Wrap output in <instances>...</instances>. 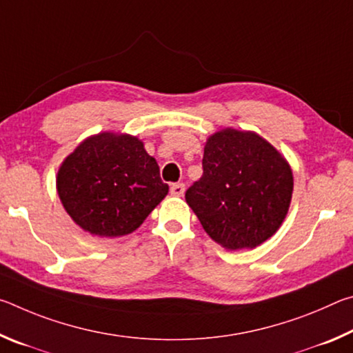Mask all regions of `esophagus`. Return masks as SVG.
<instances>
[{"label": "esophagus", "instance_id": "1", "mask_svg": "<svg viewBox=\"0 0 353 353\" xmlns=\"http://www.w3.org/2000/svg\"><path fill=\"white\" fill-rule=\"evenodd\" d=\"M170 191H171L172 196H177V198H179V196H183V193H185V185L181 183V182L172 183Z\"/></svg>", "mask_w": 353, "mask_h": 353}]
</instances>
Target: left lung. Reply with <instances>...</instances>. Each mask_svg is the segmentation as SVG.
<instances>
[{
	"label": "left lung",
	"instance_id": "obj_1",
	"mask_svg": "<svg viewBox=\"0 0 353 353\" xmlns=\"http://www.w3.org/2000/svg\"><path fill=\"white\" fill-rule=\"evenodd\" d=\"M202 171L185 199L214 241L252 249L276 234L288 213L292 172L270 143L254 132L221 130L207 140Z\"/></svg>",
	"mask_w": 353,
	"mask_h": 353
}]
</instances>
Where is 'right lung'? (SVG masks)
I'll use <instances>...</instances> for the list:
<instances>
[{"label":"right lung","mask_w":353,"mask_h":353,"mask_svg":"<svg viewBox=\"0 0 353 353\" xmlns=\"http://www.w3.org/2000/svg\"><path fill=\"white\" fill-rule=\"evenodd\" d=\"M57 191L65 210L83 230L121 236L139 229L168 194V185L139 139L99 134L65 159Z\"/></svg>","instance_id":"add662e5"}]
</instances>
